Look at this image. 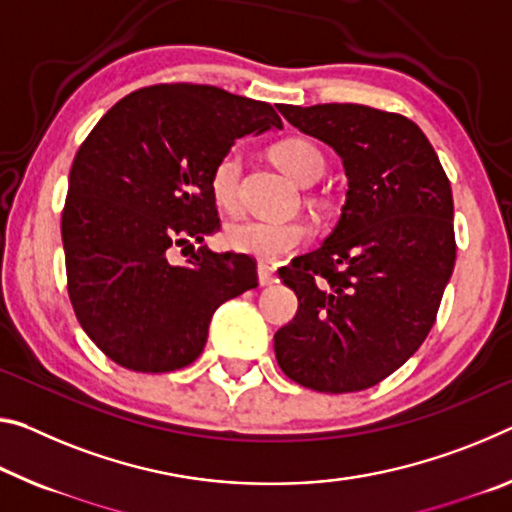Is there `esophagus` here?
I'll return each instance as SVG.
<instances>
[{
  "mask_svg": "<svg viewBox=\"0 0 512 512\" xmlns=\"http://www.w3.org/2000/svg\"><path fill=\"white\" fill-rule=\"evenodd\" d=\"M257 278H259V285H262V287H269V285H273V282H278V280H275V273H273L269 264H259L257 266Z\"/></svg>",
  "mask_w": 512,
  "mask_h": 512,
  "instance_id": "obj_1",
  "label": "esophagus"
}]
</instances>
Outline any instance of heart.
<instances>
[{
  "label": "heart",
  "instance_id": "obj_1",
  "mask_svg": "<svg viewBox=\"0 0 512 512\" xmlns=\"http://www.w3.org/2000/svg\"><path fill=\"white\" fill-rule=\"evenodd\" d=\"M271 157L298 184H312L326 168L321 150L312 141L291 136L273 145ZM239 177L241 157L237 150L225 152L209 175V189L214 202L225 212H234L239 205ZM312 230L303 221H239L225 230V246L234 253L262 259V262H280L305 246Z\"/></svg>",
  "mask_w": 512,
  "mask_h": 512
}]
</instances>
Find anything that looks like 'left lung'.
<instances>
[{
  "instance_id": "8db88e82",
  "label": "left lung",
  "mask_w": 512,
  "mask_h": 512,
  "mask_svg": "<svg viewBox=\"0 0 512 512\" xmlns=\"http://www.w3.org/2000/svg\"><path fill=\"white\" fill-rule=\"evenodd\" d=\"M280 113L344 161L342 218L280 278L298 312L273 337L280 369L316 392L378 385L417 353L456 264L451 182L426 134L399 113L314 104Z\"/></svg>"
}]
</instances>
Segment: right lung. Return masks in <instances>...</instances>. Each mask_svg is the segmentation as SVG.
Returning a JSON list of instances; mask_svg holds the SVG:
<instances>
[{
	"mask_svg": "<svg viewBox=\"0 0 512 512\" xmlns=\"http://www.w3.org/2000/svg\"><path fill=\"white\" fill-rule=\"evenodd\" d=\"M282 127L271 104L205 84H157L104 113L70 168L61 216L79 326L120 367L191 364L225 300L257 287V262L200 246L221 230L209 175L243 134ZM184 253V250H182Z\"/></svg>",
	"mask_w": 512,
	"mask_h": 512,
	"instance_id": "right-lung-1",
	"label": "right lung"
}]
</instances>
